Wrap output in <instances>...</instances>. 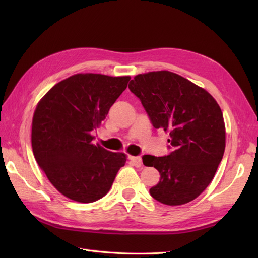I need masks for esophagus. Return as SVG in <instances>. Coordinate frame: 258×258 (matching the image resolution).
Masks as SVG:
<instances>
[{"mask_svg": "<svg viewBox=\"0 0 258 258\" xmlns=\"http://www.w3.org/2000/svg\"><path fill=\"white\" fill-rule=\"evenodd\" d=\"M130 160L132 161V163L136 167H141L142 166V157L141 156H131Z\"/></svg>", "mask_w": 258, "mask_h": 258, "instance_id": "obj_1", "label": "esophagus"}]
</instances>
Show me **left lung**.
Segmentation results:
<instances>
[{"mask_svg": "<svg viewBox=\"0 0 258 258\" xmlns=\"http://www.w3.org/2000/svg\"><path fill=\"white\" fill-rule=\"evenodd\" d=\"M130 91L140 98L152 125L169 133L168 155L143 156L160 182L150 189L165 205H183L202 194L225 151V124L214 97L183 76L168 71L136 75Z\"/></svg>", "mask_w": 258, "mask_h": 258, "instance_id": "1", "label": "left lung"}]
</instances>
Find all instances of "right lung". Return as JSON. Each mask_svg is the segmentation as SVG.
I'll return each instance as SVG.
<instances>
[{"label": "right lung", "mask_w": 258, "mask_h": 258, "mask_svg": "<svg viewBox=\"0 0 258 258\" xmlns=\"http://www.w3.org/2000/svg\"><path fill=\"white\" fill-rule=\"evenodd\" d=\"M130 76L75 74L54 85L38 102L32 122V149L38 166L59 193L80 203L105 196L124 153L93 144L92 132L127 87Z\"/></svg>", "instance_id": "right-lung-1"}]
</instances>
